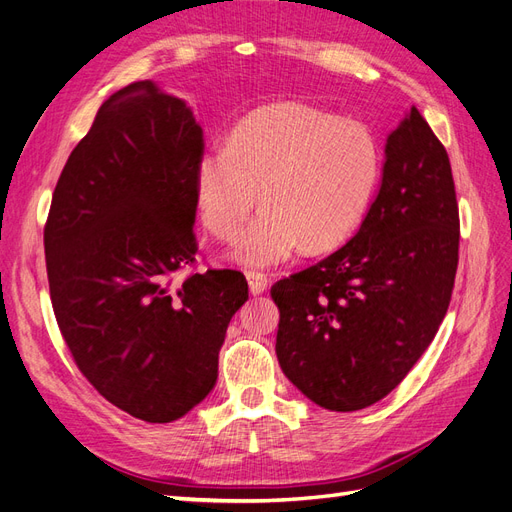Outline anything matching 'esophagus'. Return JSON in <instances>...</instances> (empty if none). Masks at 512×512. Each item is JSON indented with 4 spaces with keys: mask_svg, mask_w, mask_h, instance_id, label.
<instances>
[{
    "mask_svg": "<svg viewBox=\"0 0 512 512\" xmlns=\"http://www.w3.org/2000/svg\"><path fill=\"white\" fill-rule=\"evenodd\" d=\"M247 284H250L252 294H262L269 288L267 275L260 273V271H247Z\"/></svg>",
    "mask_w": 512,
    "mask_h": 512,
    "instance_id": "obj_1",
    "label": "esophagus"
}]
</instances>
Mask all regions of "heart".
Listing matches in <instances>:
<instances>
[{
	"label": "heart",
	"instance_id": "obj_1",
	"mask_svg": "<svg viewBox=\"0 0 512 512\" xmlns=\"http://www.w3.org/2000/svg\"><path fill=\"white\" fill-rule=\"evenodd\" d=\"M380 147L367 126L294 102L260 106L230 132L226 149L194 170L200 220L237 239L243 265H280L301 250H331L361 226L380 179ZM261 196H257V192Z\"/></svg>",
	"mask_w": 512,
	"mask_h": 512
}]
</instances>
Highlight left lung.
<instances>
[{
  "label": "left lung",
  "mask_w": 512,
  "mask_h": 512,
  "mask_svg": "<svg viewBox=\"0 0 512 512\" xmlns=\"http://www.w3.org/2000/svg\"><path fill=\"white\" fill-rule=\"evenodd\" d=\"M459 262L451 162L412 106L386 141L359 232L271 288L275 352L297 389L335 412L376 404L408 376L446 316Z\"/></svg>",
  "instance_id": "left-lung-1"
}]
</instances>
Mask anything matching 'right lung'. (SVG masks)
Segmentation results:
<instances>
[{"instance_id": "right-lung-1", "label": "right lung", "mask_w": 512, "mask_h": 512, "mask_svg": "<svg viewBox=\"0 0 512 512\" xmlns=\"http://www.w3.org/2000/svg\"><path fill=\"white\" fill-rule=\"evenodd\" d=\"M203 128L151 81L108 98L74 147L44 224L53 312L76 367L113 406L170 423L218 380L230 318L247 301L232 269L196 265Z\"/></svg>"}]
</instances>
